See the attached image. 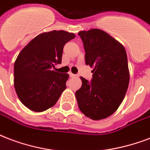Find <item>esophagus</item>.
<instances>
[{"instance_id": "1", "label": "esophagus", "mask_w": 150, "mask_h": 150, "mask_svg": "<svg viewBox=\"0 0 150 150\" xmlns=\"http://www.w3.org/2000/svg\"><path fill=\"white\" fill-rule=\"evenodd\" d=\"M69 75L70 77H74V76H76V74H72L71 72L70 73H69Z\"/></svg>"}]
</instances>
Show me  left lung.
Returning a JSON list of instances; mask_svg holds the SVG:
<instances>
[{
    "mask_svg": "<svg viewBox=\"0 0 150 150\" xmlns=\"http://www.w3.org/2000/svg\"><path fill=\"white\" fill-rule=\"evenodd\" d=\"M86 65L93 67L91 82L81 76L76 91L79 109L95 120L110 117L125 98L129 84V69L125 47L105 31H81Z\"/></svg>",
    "mask_w": 150,
    "mask_h": 150,
    "instance_id": "1",
    "label": "left lung"
}]
</instances>
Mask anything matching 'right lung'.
Instances as JSON below:
<instances>
[{
	"instance_id": "add662e5",
	"label": "right lung",
	"mask_w": 150,
	"mask_h": 150,
	"mask_svg": "<svg viewBox=\"0 0 150 150\" xmlns=\"http://www.w3.org/2000/svg\"><path fill=\"white\" fill-rule=\"evenodd\" d=\"M74 38V33L64 30L40 33L18 54L14 65V86L25 107L43 112L59 100L69 75L52 68L62 62L63 47Z\"/></svg>"
}]
</instances>
